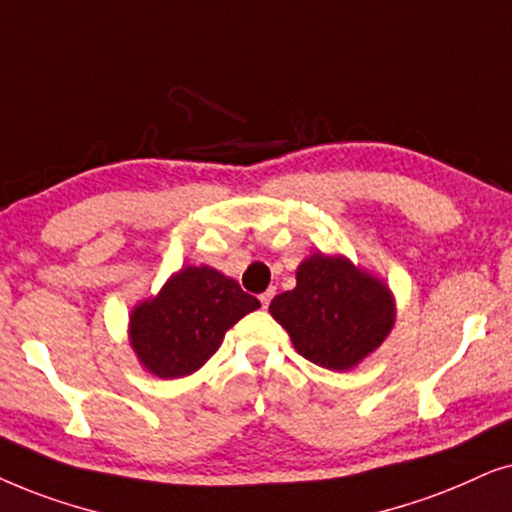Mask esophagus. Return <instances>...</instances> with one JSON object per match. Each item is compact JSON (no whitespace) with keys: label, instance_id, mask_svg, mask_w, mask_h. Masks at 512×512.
Masks as SVG:
<instances>
[{"label":"esophagus","instance_id":"obj_1","mask_svg":"<svg viewBox=\"0 0 512 512\" xmlns=\"http://www.w3.org/2000/svg\"><path fill=\"white\" fill-rule=\"evenodd\" d=\"M271 297H274V290H267V292H262V295H260L262 309H267V306H269V302H271Z\"/></svg>","mask_w":512,"mask_h":512}]
</instances>
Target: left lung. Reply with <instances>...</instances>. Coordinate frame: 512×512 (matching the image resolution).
<instances>
[{"label":"left lung","mask_w":512,"mask_h":512,"mask_svg":"<svg viewBox=\"0 0 512 512\" xmlns=\"http://www.w3.org/2000/svg\"><path fill=\"white\" fill-rule=\"evenodd\" d=\"M269 313L292 346L318 367L346 372L384 344L395 325V297L379 276L346 255L313 252L297 285L271 299Z\"/></svg>","instance_id":"8db88e82"}]
</instances>
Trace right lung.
Masks as SVG:
<instances>
[{
    "instance_id": "right-lung-1",
    "label": "right lung",
    "mask_w": 512,
    "mask_h": 512,
    "mask_svg": "<svg viewBox=\"0 0 512 512\" xmlns=\"http://www.w3.org/2000/svg\"><path fill=\"white\" fill-rule=\"evenodd\" d=\"M260 302L208 264L182 267L128 316V342L140 365L161 379L194 374L220 349L229 327Z\"/></svg>"
}]
</instances>
